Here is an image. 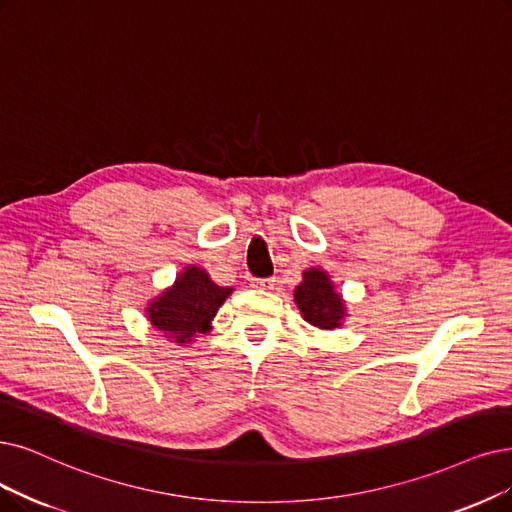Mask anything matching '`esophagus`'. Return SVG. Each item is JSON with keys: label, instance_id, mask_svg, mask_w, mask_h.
Wrapping results in <instances>:
<instances>
[{"label": "esophagus", "instance_id": "1", "mask_svg": "<svg viewBox=\"0 0 512 512\" xmlns=\"http://www.w3.org/2000/svg\"><path fill=\"white\" fill-rule=\"evenodd\" d=\"M252 285H254V288H260V290H273V285H275V277H262V279H252Z\"/></svg>", "mask_w": 512, "mask_h": 512}]
</instances>
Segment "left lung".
<instances>
[{
    "mask_svg": "<svg viewBox=\"0 0 512 512\" xmlns=\"http://www.w3.org/2000/svg\"><path fill=\"white\" fill-rule=\"evenodd\" d=\"M294 302L304 317L321 330H334L344 319V300L334 290V285L321 269H309L302 273V283L296 285Z\"/></svg>",
    "mask_w": 512,
    "mask_h": 512,
    "instance_id": "1",
    "label": "left lung"
}]
</instances>
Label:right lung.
<instances>
[{"instance_id":"obj_1","label":"right lung","mask_w":512,"mask_h":512,"mask_svg":"<svg viewBox=\"0 0 512 512\" xmlns=\"http://www.w3.org/2000/svg\"><path fill=\"white\" fill-rule=\"evenodd\" d=\"M231 292L233 288H220L203 269L187 267L172 288L151 300L147 315L155 330L170 334L178 344H189L210 330V321Z\"/></svg>"}]
</instances>
